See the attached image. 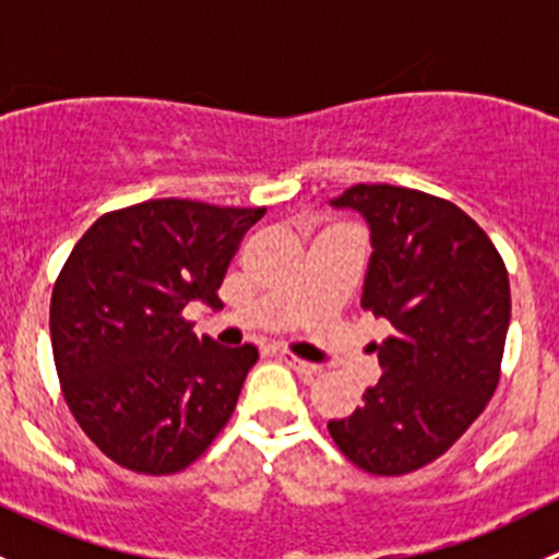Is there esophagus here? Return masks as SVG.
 I'll return each mask as SVG.
<instances>
[{
	"label": "esophagus",
	"mask_w": 559,
	"mask_h": 559,
	"mask_svg": "<svg viewBox=\"0 0 559 559\" xmlns=\"http://www.w3.org/2000/svg\"><path fill=\"white\" fill-rule=\"evenodd\" d=\"M281 359H284V362L289 365L292 370H297V373H300V376H306V379H313V376H319V373H321V365L306 362V359L295 357V354H289V352L281 354Z\"/></svg>",
	"instance_id": "esophagus-1"
}]
</instances>
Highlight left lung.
<instances>
[{
  "instance_id": "1",
  "label": "left lung",
  "mask_w": 559,
  "mask_h": 559,
  "mask_svg": "<svg viewBox=\"0 0 559 559\" xmlns=\"http://www.w3.org/2000/svg\"><path fill=\"white\" fill-rule=\"evenodd\" d=\"M335 207L370 227L362 308L392 324L370 343L384 376L346 419L326 425L348 460L405 476L447 454L500 381L511 289L503 257L454 202L419 189L357 183Z\"/></svg>"
}]
</instances>
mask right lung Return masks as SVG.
Segmentation results:
<instances>
[{
  "label": "right lung",
  "instance_id": "add662e5",
  "mask_svg": "<svg viewBox=\"0 0 559 559\" xmlns=\"http://www.w3.org/2000/svg\"><path fill=\"white\" fill-rule=\"evenodd\" d=\"M264 207L148 200L99 216L50 297L61 394L116 465L170 476L200 460L238 405L259 352L197 337L183 308L218 286Z\"/></svg>",
  "mask_w": 559,
  "mask_h": 559
}]
</instances>
